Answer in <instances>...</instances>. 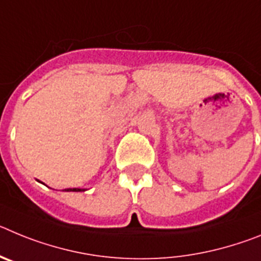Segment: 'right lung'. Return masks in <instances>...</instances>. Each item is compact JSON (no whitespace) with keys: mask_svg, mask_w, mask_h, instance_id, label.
I'll return each mask as SVG.
<instances>
[{"mask_svg":"<svg viewBox=\"0 0 261 261\" xmlns=\"http://www.w3.org/2000/svg\"><path fill=\"white\" fill-rule=\"evenodd\" d=\"M66 192H81V191H84V190H81V188H68V190H65Z\"/></svg>","mask_w":261,"mask_h":261,"instance_id":"1","label":"right lung"}]
</instances>
